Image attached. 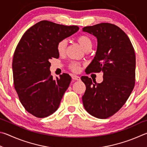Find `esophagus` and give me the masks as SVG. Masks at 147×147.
<instances>
[{
	"label": "esophagus",
	"mask_w": 147,
	"mask_h": 147,
	"mask_svg": "<svg viewBox=\"0 0 147 147\" xmlns=\"http://www.w3.org/2000/svg\"><path fill=\"white\" fill-rule=\"evenodd\" d=\"M71 78L73 80H76V81H80V77H79L78 76H76V75H72L71 76Z\"/></svg>",
	"instance_id": "1"
}]
</instances>
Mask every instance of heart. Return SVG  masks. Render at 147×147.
Listing matches in <instances>:
<instances>
[{"label":"heart","mask_w":147,"mask_h":147,"mask_svg":"<svg viewBox=\"0 0 147 147\" xmlns=\"http://www.w3.org/2000/svg\"><path fill=\"white\" fill-rule=\"evenodd\" d=\"M77 41L78 43L81 46L84 50H87L89 48H91L92 46V42L91 38L88 36L81 35H79L77 38ZM67 48V41L66 40H62L59 41L57 45V50L59 54L60 55H63L65 54ZM69 68L71 69L72 71L78 72L81 69V64L78 62L72 61L71 63L69 64Z\"/></svg>","instance_id":"heart-1"}]
</instances>
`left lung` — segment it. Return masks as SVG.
I'll return each mask as SVG.
<instances>
[{"label": "left lung", "instance_id": "8db88e82", "mask_svg": "<svg viewBox=\"0 0 147 147\" xmlns=\"http://www.w3.org/2000/svg\"><path fill=\"white\" fill-rule=\"evenodd\" d=\"M83 31L97 39L96 56L86 73L102 71L103 81L97 83L88 77H81L86 88L82 100L90 114L107 119L121 109L134 87V49L127 35L115 24L100 23L84 27Z\"/></svg>", "mask_w": 147, "mask_h": 147}]
</instances>
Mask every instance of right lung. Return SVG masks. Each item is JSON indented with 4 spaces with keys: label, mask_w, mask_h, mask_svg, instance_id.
I'll return each instance as SVG.
<instances>
[{
    "label": "right lung",
    "mask_w": 147,
    "mask_h": 147,
    "mask_svg": "<svg viewBox=\"0 0 147 147\" xmlns=\"http://www.w3.org/2000/svg\"><path fill=\"white\" fill-rule=\"evenodd\" d=\"M79 29L42 20L30 28L18 43L12 63L14 87L22 106L34 116L48 117L58 109L71 78L64 73L54 80L50 61L59 58V41Z\"/></svg>",
    "instance_id": "obj_1"
}]
</instances>
